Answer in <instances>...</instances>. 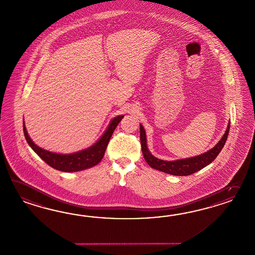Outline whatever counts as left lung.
I'll return each instance as SVG.
<instances>
[{"label":"left lung","mask_w":255,"mask_h":255,"mask_svg":"<svg viewBox=\"0 0 255 255\" xmlns=\"http://www.w3.org/2000/svg\"><path fill=\"white\" fill-rule=\"evenodd\" d=\"M229 128H230V121L225 135L213 149L198 156L170 162V161L160 160L150 153L146 144L145 130L143 127L140 125V144H141V150L143 153L144 159L151 168L162 171L170 175L189 176L191 174H194L197 171L203 169V167L212 163L220 153V151L222 150L223 147L228 139Z\"/></svg>","instance_id":"8db88e82"}]
</instances>
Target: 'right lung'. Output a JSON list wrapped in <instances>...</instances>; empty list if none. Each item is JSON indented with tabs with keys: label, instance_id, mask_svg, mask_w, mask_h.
I'll use <instances>...</instances> for the list:
<instances>
[{
	"label": "right lung",
	"instance_id": "obj_1",
	"mask_svg": "<svg viewBox=\"0 0 255 255\" xmlns=\"http://www.w3.org/2000/svg\"><path fill=\"white\" fill-rule=\"evenodd\" d=\"M123 118H124L123 116H119L114 118L109 125L108 128L105 131V134L93 146L90 147L87 150H81L73 154H58V153L43 150L38 147L31 140V138L29 137L26 132L25 124L23 125V130H24L26 141L32 148V150L46 163L52 166V168L63 171V172H78V171L92 167L102 161L112 135Z\"/></svg>",
	"mask_w": 255,
	"mask_h": 255
}]
</instances>
